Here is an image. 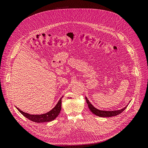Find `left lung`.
<instances>
[{
	"instance_id": "obj_1",
	"label": "left lung",
	"mask_w": 148,
	"mask_h": 148,
	"mask_svg": "<svg viewBox=\"0 0 148 148\" xmlns=\"http://www.w3.org/2000/svg\"><path fill=\"white\" fill-rule=\"evenodd\" d=\"M86 101L87 104L88 105V107L89 109H90V110L92 112L95 114L97 116H99V117H113V116H116L120 114H121L122 112L127 108V107L128 106V105L127 106H125V107H123V109H120V110H112V111H105V110H101L96 109V107H94L90 102L89 101V100L88 99V98L86 97Z\"/></svg>"
}]
</instances>
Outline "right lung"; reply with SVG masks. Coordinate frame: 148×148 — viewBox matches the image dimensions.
<instances>
[{
    "label": "right lung",
    "instance_id": "add662e5",
    "mask_svg": "<svg viewBox=\"0 0 148 148\" xmlns=\"http://www.w3.org/2000/svg\"><path fill=\"white\" fill-rule=\"evenodd\" d=\"M64 96H62L60 98L59 102H57L56 106L53 107L52 110L49 111L46 114H43L41 115H32V114H29L28 113L24 112L18 108H17V107L16 109L22 115L25 116L26 118H27L29 120L33 121L34 122H36V123L49 122L54 120L60 114V112L61 110V107H62L61 106L62 98Z\"/></svg>",
    "mask_w": 148,
    "mask_h": 148
}]
</instances>
